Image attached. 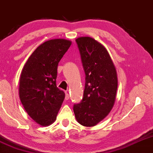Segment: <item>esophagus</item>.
I'll return each instance as SVG.
<instances>
[{
    "instance_id": "1",
    "label": "esophagus",
    "mask_w": 153,
    "mask_h": 153,
    "mask_svg": "<svg viewBox=\"0 0 153 153\" xmlns=\"http://www.w3.org/2000/svg\"><path fill=\"white\" fill-rule=\"evenodd\" d=\"M69 98H70V95H69L68 92L66 91V92H65V100H69Z\"/></svg>"
}]
</instances>
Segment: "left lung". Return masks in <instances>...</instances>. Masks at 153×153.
<instances>
[{
    "label": "left lung",
    "instance_id": "8db88e82",
    "mask_svg": "<svg viewBox=\"0 0 153 153\" xmlns=\"http://www.w3.org/2000/svg\"><path fill=\"white\" fill-rule=\"evenodd\" d=\"M85 74L81 102L73 106L75 118L86 127L96 126L111 111L117 89V72L109 53L91 37L75 40Z\"/></svg>",
    "mask_w": 153,
    "mask_h": 153
}]
</instances>
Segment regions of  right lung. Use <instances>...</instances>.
<instances>
[{
  "label": "right lung",
  "mask_w": 153,
  "mask_h": 153,
  "mask_svg": "<svg viewBox=\"0 0 153 153\" xmlns=\"http://www.w3.org/2000/svg\"><path fill=\"white\" fill-rule=\"evenodd\" d=\"M71 41L53 39L42 43L27 59L22 71L19 96L25 111L42 126L56 120L65 93L56 85L58 62Z\"/></svg>",
  "instance_id": "add662e5"
}]
</instances>
